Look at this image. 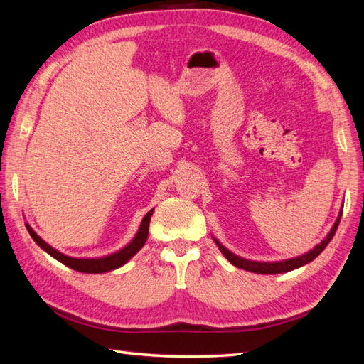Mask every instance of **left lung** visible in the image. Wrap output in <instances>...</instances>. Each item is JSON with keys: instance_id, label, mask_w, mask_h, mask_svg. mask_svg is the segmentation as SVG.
<instances>
[{"instance_id": "8db88e82", "label": "left lung", "mask_w": 364, "mask_h": 364, "mask_svg": "<svg viewBox=\"0 0 364 364\" xmlns=\"http://www.w3.org/2000/svg\"><path fill=\"white\" fill-rule=\"evenodd\" d=\"M341 214H343V213H339L336 222L333 223V227H331V230H330V233L327 235L326 239H322L321 244L316 245L314 249L310 250L308 253H304V255H300V257L291 258V259L274 261V262L250 261V259H244V258H241V257H237V255H235V253H231L228 249H225V247H223V245L218 241V239H214V242L218 244L219 250H220L223 255H225V258L231 262V264L239 267V269L249 270V272H255V274H264V275H267V274H283V272H289V270H294V269H297V267H301V266L308 264V262L313 261L323 249H326V247L328 245V242L331 241V237H333L335 233H336V228H338V225H339V220H341Z\"/></svg>"}]
</instances>
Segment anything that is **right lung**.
I'll use <instances>...</instances> for the list:
<instances>
[{"mask_svg":"<svg viewBox=\"0 0 364 364\" xmlns=\"http://www.w3.org/2000/svg\"><path fill=\"white\" fill-rule=\"evenodd\" d=\"M151 214H153V210L145 214V218L142 219L141 227H139L136 236L133 237V241H131L128 245L123 247V249H120L119 252L106 255V257H102V258H72V257H67V255L58 252L56 249H53L51 245L46 244L43 239L28 225V223H26V228L29 231L31 237L34 239L36 244L41 247V249H43L46 253L51 255L54 259L60 261L67 267H70L73 270H78V272H84V274H103V272H109V270L122 267L123 264H125V262H128L139 250L142 249L145 241H146V237H149V225H150Z\"/></svg>","mask_w":364,"mask_h":364,"instance_id":"right-lung-1","label":"right lung"}]
</instances>
